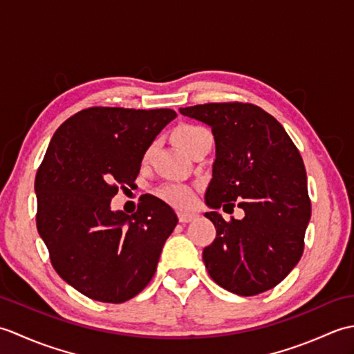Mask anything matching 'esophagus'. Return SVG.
I'll return each mask as SVG.
<instances>
[{
	"label": "esophagus",
	"instance_id": "esophagus-1",
	"mask_svg": "<svg viewBox=\"0 0 354 354\" xmlns=\"http://www.w3.org/2000/svg\"><path fill=\"white\" fill-rule=\"evenodd\" d=\"M178 219L181 223H189L198 219L196 213H178Z\"/></svg>",
	"mask_w": 354,
	"mask_h": 354
}]
</instances>
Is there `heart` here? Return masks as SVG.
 <instances>
[{
    "label": "heart",
    "mask_w": 354,
    "mask_h": 354,
    "mask_svg": "<svg viewBox=\"0 0 354 354\" xmlns=\"http://www.w3.org/2000/svg\"><path fill=\"white\" fill-rule=\"evenodd\" d=\"M208 131L205 127L198 124H183L179 126L175 132V138L178 145L189 152L190 147L196 142L202 135L207 133ZM155 146L152 145L145 153V158H149L152 155ZM160 198L167 202V204L176 207V208H189L194 202V192L192 187L184 184H165L160 189Z\"/></svg>",
    "instance_id": "1"
}]
</instances>
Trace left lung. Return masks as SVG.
<instances>
[{
	"label": "left lung",
	"mask_w": 354,
	"mask_h": 354,
	"mask_svg": "<svg viewBox=\"0 0 354 354\" xmlns=\"http://www.w3.org/2000/svg\"><path fill=\"white\" fill-rule=\"evenodd\" d=\"M212 127L213 178L205 193L216 239L202 259L209 277L232 293L259 295L275 288L304 251L310 199L303 158L284 127L251 103H205L181 108ZM238 202L243 220L216 213Z\"/></svg>",
	"instance_id": "obj_1"
}]
</instances>
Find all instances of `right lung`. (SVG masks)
<instances>
[{
	"mask_svg": "<svg viewBox=\"0 0 354 354\" xmlns=\"http://www.w3.org/2000/svg\"><path fill=\"white\" fill-rule=\"evenodd\" d=\"M171 109L94 106L53 135L37 169L36 227L56 272L85 297L124 303L155 275L175 212L155 196L133 214L112 212L118 187L132 185Z\"/></svg>",
	"mask_w": 354,
	"mask_h": 354,
	"instance_id": "right-lung-1",
	"label": "right lung"
}]
</instances>
